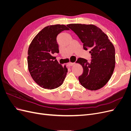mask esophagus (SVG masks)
<instances>
[{
	"mask_svg": "<svg viewBox=\"0 0 131 131\" xmlns=\"http://www.w3.org/2000/svg\"><path fill=\"white\" fill-rule=\"evenodd\" d=\"M75 64V63H72V62H70V63H69L68 64H67V66L68 67H71V66H73L74 64Z\"/></svg>",
	"mask_w": 131,
	"mask_h": 131,
	"instance_id": "34e87169",
	"label": "esophagus"
}]
</instances>
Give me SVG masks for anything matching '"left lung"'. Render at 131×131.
Wrapping results in <instances>:
<instances>
[{
    "mask_svg": "<svg viewBox=\"0 0 131 131\" xmlns=\"http://www.w3.org/2000/svg\"><path fill=\"white\" fill-rule=\"evenodd\" d=\"M76 34L85 50H90L91 62L82 58L77 61L83 68L79 77L81 85L93 91L100 89L107 82L113 73L115 65V52L108 37L93 25L69 24L67 25Z\"/></svg>",
    "mask_w": 131,
    "mask_h": 131,
    "instance_id": "8db88e82",
    "label": "left lung"
}]
</instances>
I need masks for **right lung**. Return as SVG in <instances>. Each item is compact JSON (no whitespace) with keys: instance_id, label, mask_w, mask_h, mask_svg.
<instances>
[{"instance_id":"right-lung-1","label":"right lung","mask_w":131,"mask_h":131,"mask_svg":"<svg viewBox=\"0 0 131 131\" xmlns=\"http://www.w3.org/2000/svg\"><path fill=\"white\" fill-rule=\"evenodd\" d=\"M69 29L63 25L49 26L43 28L34 37L28 51V70L34 81L41 88L54 89L64 81L68 69L52 56L59 53L57 35Z\"/></svg>"}]
</instances>
